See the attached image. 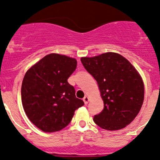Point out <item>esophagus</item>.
I'll return each instance as SVG.
<instances>
[{"label": "esophagus", "mask_w": 160, "mask_h": 160, "mask_svg": "<svg viewBox=\"0 0 160 160\" xmlns=\"http://www.w3.org/2000/svg\"><path fill=\"white\" fill-rule=\"evenodd\" d=\"M83 102H84L85 105H87L88 102H89V98L88 97H84V98H83Z\"/></svg>", "instance_id": "34e87169"}]
</instances>
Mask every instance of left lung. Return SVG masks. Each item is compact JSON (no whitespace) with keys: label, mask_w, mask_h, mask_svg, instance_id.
I'll return each mask as SVG.
<instances>
[{"label":"left lung","mask_w":160,"mask_h":160,"mask_svg":"<svg viewBox=\"0 0 160 160\" xmlns=\"http://www.w3.org/2000/svg\"><path fill=\"white\" fill-rule=\"evenodd\" d=\"M83 67L98 82L104 109L93 117L99 127L119 130L132 122L143 105L141 77L128 60L113 52L81 58Z\"/></svg>","instance_id":"obj_1"}]
</instances>
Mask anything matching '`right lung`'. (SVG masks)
<instances>
[{"instance_id":"add662e5","label":"right lung","mask_w":160,"mask_h":160,"mask_svg":"<svg viewBox=\"0 0 160 160\" xmlns=\"http://www.w3.org/2000/svg\"><path fill=\"white\" fill-rule=\"evenodd\" d=\"M75 58L58 54L43 57L27 71L21 86V100L28 117L43 132L65 128L74 111L84 102L76 98L67 79L75 70Z\"/></svg>"}]
</instances>
